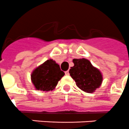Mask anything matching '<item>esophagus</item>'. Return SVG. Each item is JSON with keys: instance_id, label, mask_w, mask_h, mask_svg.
Listing matches in <instances>:
<instances>
[{"instance_id": "34e87169", "label": "esophagus", "mask_w": 129, "mask_h": 129, "mask_svg": "<svg viewBox=\"0 0 129 129\" xmlns=\"http://www.w3.org/2000/svg\"><path fill=\"white\" fill-rule=\"evenodd\" d=\"M65 74L66 75H70V73H69V71H65Z\"/></svg>"}]
</instances>
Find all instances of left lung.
Instances as JSON below:
<instances>
[{"label":"left lung","instance_id":"obj_1","mask_svg":"<svg viewBox=\"0 0 129 129\" xmlns=\"http://www.w3.org/2000/svg\"><path fill=\"white\" fill-rule=\"evenodd\" d=\"M73 62L74 66L69 72L80 89L91 93L101 85L102 76L100 71L93 67L88 59H73Z\"/></svg>","mask_w":129,"mask_h":129}]
</instances>
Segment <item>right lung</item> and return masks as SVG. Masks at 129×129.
<instances>
[{
	"instance_id": "1",
	"label": "right lung",
	"mask_w": 129,
	"mask_h": 129,
	"mask_svg": "<svg viewBox=\"0 0 129 129\" xmlns=\"http://www.w3.org/2000/svg\"><path fill=\"white\" fill-rule=\"evenodd\" d=\"M64 75L56 61L48 59L33 71L31 81L37 90L50 91L56 87Z\"/></svg>"
}]
</instances>
